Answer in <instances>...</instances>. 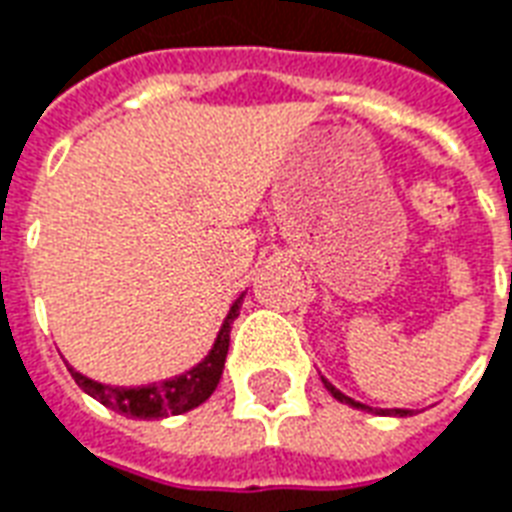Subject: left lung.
<instances>
[{"label": "left lung", "mask_w": 512, "mask_h": 512, "mask_svg": "<svg viewBox=\"0 0 512 512\" xmlns=\"http://www.w3.org/2000/svg\"><path fill=\"white\" fill-rule=\"evenodd\" d=\"M321 380H324L326 391H329V394H332V397L337 399V402H345V405L359 407V410H370V413H372V407L361 405V402H356V399H351V397H345L343 391H337V388H334L332 383H329V380H326V378H321ZM375 413H378V416H407L410 410H402V407H394V410H375Z\"/></svg>", "instance_id": "8db88e82"}]
</instances>
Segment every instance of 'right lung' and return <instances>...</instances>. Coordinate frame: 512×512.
<instances>
[{
  "mask_svg": "<svg viewBox=\"0 0 512 512\" xmlns=\"http://www.w3.org/2000/svg\"><path fill=\"white\" fill-rule=\"evenodd\" d=\"M242 297L234 299V305L229 307L221 332L215 337L213 348L207 353L205 359L199 361L197 367H191L183 375L175 378L161 380V383H151V386H107V383H96V380L80 375L78 370L69 367V375L75 378L88 397H94L96 402H102L105 407L115 410V413H124L129 418H167V416H180L188 413L205 402L218 386L221 372H224L226 351H229V334H232L234 318L240 315Z\"/></svg>",
  "mask_w": 512,
  "mask_h": 512,
  "instance_id": "obj_1",
  "label": "right lung"
}]
</instances>
